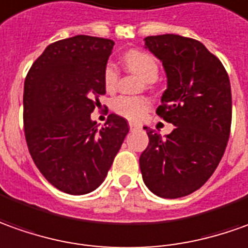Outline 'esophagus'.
Here are the masks:
<instances>
[{
  "label": "esophagus",
  "instance_id": "34e87169",
  "mask_svg": "<svg viewBox=\"0 0 248 248\" xmlns=\"http://www.w3.org/2000/svg\"><path fill=\"white\" fill-rule=\"evenodd\" d=\"M129 126H130V130H138V129H141V124H136V122H130Z\"/></svg>",
  "mask_w": 248,
  "mask_h": 248
}]
</instances>
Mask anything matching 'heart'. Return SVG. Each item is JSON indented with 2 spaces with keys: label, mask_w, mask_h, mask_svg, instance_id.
Returning a JSON list of instances; mask_svg holds the SVG:
<instances>
[{
  "label": "heart",
  "mask_w": 248,
  "mask_h": 248,
  "mask_svg": "<svg viewBox=\"0 0 248 248\" xmlns=\"http://www.w3.org/2000/svg\"><path fill=\"white\" fill-rule=\"evenodd\" d=\"M124 65L126 70L137 75L146 82L156 81L159 76L157 61L145 51L131 50L126 53L124 57ZM118 80L119 72L117 66L114 63H107L103 70V84L108 93H112L115 91ZM111 107L119 115L131 121H138L149 110V100L141 96H119L112 102Z\"/></svg>",
  "instance_id": "1"
}]
</instances>
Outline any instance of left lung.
Masks as SVG:
<instances>
[{"instance_id": "1", "label": "left lung", "mask_w": 248, "mask_h": 248, "mask_svg": "<svg viewBox=\"0 0 248 248\" xmlns=\"http://www.w3.org/2000/svg\"><path fill=\"white\" fill-rule=\"evenodd\" d=\"M144 42L167 76L156 112L175 129L161 137L144 127L149 144L140 156V168L153 194L179 198L203 186L223 157L232 118L230 77L198 40L166 33Z\"/></svg>"}]
</instances>
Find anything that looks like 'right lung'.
<instances>
[{"mask_svg":"<svg viewBox=\"0 0 248 248\" xmlns=\"http://www.w3.org/2000/svg\"><path fill=\"white\" fill-rule=\"evenodd\" d=\"M114 42L87 35L58 40L33 62L24 82L28 151L47 181L63 193L88 194L102 185L129 124L110 114L91 119L106 93L103 70Z\"/></svg>","mask_w":248,"mask_h":248,"instance_id":"right-lung-1","label":"right lung"}]
</instances>
